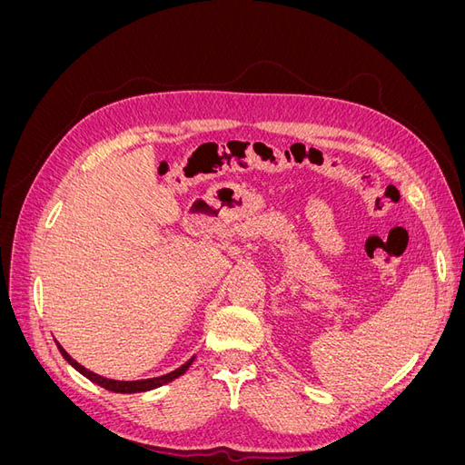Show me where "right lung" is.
I'll list each match as a JSON object with an SVG mask.
<instances>
[{"instance_id":"right-lung-1","label":"right lung","mask_w":465,"mask_h":465,"mask_svg":"<svg viewBox=\"0 0 465 465\" xmlns=\"http://www.w3.org/2000/svg\"><path fill=\"white\" fill-rule=\"evenodd\" d=\"M58 349H60V353L64 355V359L72 364L74 369H77L83 376H87L91 382H94V384H98V386H103V388H106V390H110V391H118V393H135V391H147V390H154V388H159V386H163V384H168V382H173L174 378H178V376H182L184 374L188 369H190V364L193 362V359L195 357H192L188 362H184L182 364L180 369H176V371H173V372H168V374H163V376H157V378H147V380H134V382H124V380H110V378H104V376H98V374H94V372H91V371H87L85 367H81V364L75 361V359H72L69 357L67 353H65V349L58 343Z\"/></svg>"}]
</instances>
